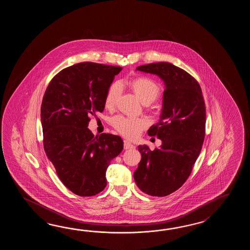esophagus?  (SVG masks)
Wrapping results in <instances>:
<instances>
[{"label": "esophagus", "instance_id": "34e87169", "mask_svg": "<svg viewBox=\"0 0 250 250\" xmlns=\"http://www.w3.org/2000/svg\"><path fill=\"white\" fill-rule=\"evenodd\" d=\"M134 148H135V146H133L132 144L130 143L129 141H127V140H124V149L128 150V149Z\"/></svg>", "mask_w": 250, "mask_h": 250}]
</instances>
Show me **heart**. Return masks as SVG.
Masks as SVG:
<instances>
[{"mask_svg":"<svg viewBox=\"0 0 250 250\" xmlns=\"http://www.w3.org/2000/svg\"><path fill=\"white\" fill-rule=\"evenodd\" d=\"M127 85L132 89L139 100L145 104L154 102L160 95L159 85L157 83L146 77H138L128 80ZM121 95V85L113 83L109 86L104 99V105L107 109H112L116 105ZM113 127L124 137L136 138L145 127L147 122L143 118H130L117 116L112 120Z\"/></svg>","mask_w":250,"mask_h":250,"instance_id":"b5f03b06","label":"heart"}]
</instances>
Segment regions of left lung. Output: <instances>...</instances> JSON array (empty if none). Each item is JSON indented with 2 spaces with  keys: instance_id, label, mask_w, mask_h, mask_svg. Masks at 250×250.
<instances>
[{
  "instance_id": "obj_1",
  "label": "left lung",
  "mask_w": 250,
  "mask_h": 250,
  "mask_svg": "<svg viewBox=\"0 0 250 250\" xmlns=\"http://www.w3.org/2000/svg\"><path fill=\"white\" fill-rule=\"evenodd\" d=\"M137 70L158 76L165 90L159 122L147 131L149 136L161 139L162 146L154 151L146 145L138 146L141 161L134 180L144 193L165 197L184 184L201 152L206 129L205 101L197 80L173 64H146Z\"/></svg>"
}]
</instances>
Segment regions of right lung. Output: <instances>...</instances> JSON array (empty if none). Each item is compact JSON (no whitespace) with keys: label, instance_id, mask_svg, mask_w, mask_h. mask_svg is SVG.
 <instances>
[{"label":"right lung","instance_id":"right-lung-1","mask_svg":"<svg viewBox=\"0 0 250 250\" xmlns=\"http://www.w3.org/2000/svg\"><path fill=\"white\" fill-rule=\"evenodd\" d=\"M121 67L80 62L60 71L49 83L41 105L43 147L60 180L80 197L106 187L107 168L123 151L121 137L87 128L89 116L102 112Z\"/></svg>","mask_w":250,"mask_h":250}]
</instances>
